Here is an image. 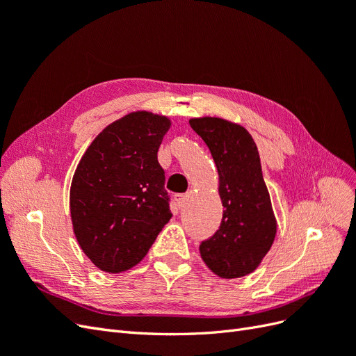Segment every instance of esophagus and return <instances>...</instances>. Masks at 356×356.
Segmentation results:
<instances>
[{
  "mask_svg": "<svg viewBox=\"0 0 356 356\" xmlns=\"http://www.w3.org/2000/svg\"><path fill=\"white\" fill-rule=\"evenodd\" d=\"M186 195H182V193H177V195H174V200L177 203L178 208H182V204H184V200H186Z\"/></svg>",
  "mask_w": 356,
  "mask_h": 356,
  "instance_id": "1",
  "label": "esophagus"
}]
</instances>
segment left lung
I'll list each match as a JSON object with an SVG mask.
<instances>
[{"instance_id": "8db88e82", "label": "left lung", "mask_w": 356, "mask_h": 356, "mask_svg": "<svg viewBox=\"0 0 356 356\" xmlns=\"http://www.w3.org/2000/svg\"><path fill=\"white\" fill-rule=\"evenodd\" d=\"M190 126L217 165L224 207L220 227L200 243V255L220 277L245 276L261 263L276 234L260 154L252 136L239 124L203 117L191 118Z\"/></svg>"}]
</instances>
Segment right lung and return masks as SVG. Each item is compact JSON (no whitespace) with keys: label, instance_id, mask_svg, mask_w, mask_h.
<instances>
[{"label":"right lung","instance_id":"obj_1","mask_svg":"<svg viewBox=\"0 0 356 356\" xmlns=\"http://www.w3.org/2000/svg\"><path fill=\"white\" fill-rule=\"evenodd\" d=\"M170 126L147 111L127 114L95 138L70 193L74 233L101 270L120 273L147 255L170 220L157 152Z\"/></svg>","mask_w":356,"mask_h":356}]
</instances>
